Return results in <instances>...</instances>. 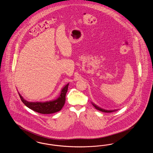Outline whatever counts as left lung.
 <instances>
[{"mask_svg": "<svg viewBox=\"0 0 153 153\" xmlns=\"http://www.w3.org/2000/svg\"><path fill=\"white\" fill-rule=\"evenodd\" d=\"M92 104L93 105V106L95 107L96 109H97V110H99V111H102V112L110 113V112H114V111H117V109H114V110H107V109H103V108H100V107H99V106L96 105L95 104L93 103V102H92Z\"/></svg>", "mask_w": 153, "mask_h": 153, "instance_id": "left-lung-1", "label": "left lung"}]
</instances>
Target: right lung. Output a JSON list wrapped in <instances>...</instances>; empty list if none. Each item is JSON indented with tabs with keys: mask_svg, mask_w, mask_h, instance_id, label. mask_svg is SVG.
Listing matches in <instances>:
<instances>
[{
	"mask_svg": "<svg viewBox=\"0 0 153 153\" xmlns=\"http://www.w3.org/2000/svg\"><path fill=\"white\" fill-rule=\"evenodd\" d=\"M69 83L62 88L60 95L56 99L47 102H29L26 100L18 92L22 102L25 105L36 112L42 114H51L59 111L65 102L66 94L68 91Z\"/></svg>",
	"mask_w": 153,
	"mask_h": 153,
	"instance_id": "1",
	"label": "right lung"
}]
</instances>
